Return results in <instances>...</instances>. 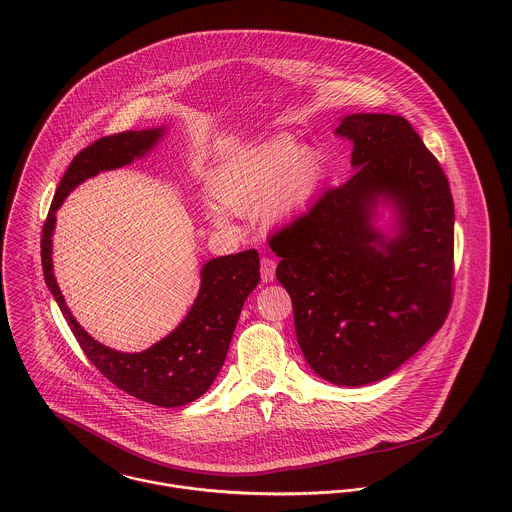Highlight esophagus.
Here are the masks:
<instances>
[{
    "mask_svg": "<svg viewBox=\"0 0 512 512\" xmlns=\"http://www.w3.org/2000/svg\"><path fill=\"white\" fill-rule=\"evenodd\" d=\"M260 274H262V282H272L276 278V260L270 256H264L260 262Z\"/></svg>",
    "mask_w": 512,
    "mask_h": 512,
    "instance_id": "1",
    "label": "esophagus"
}]
</instances>
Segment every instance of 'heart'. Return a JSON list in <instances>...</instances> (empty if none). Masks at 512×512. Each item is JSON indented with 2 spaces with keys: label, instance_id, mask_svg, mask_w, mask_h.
<instances>
[{
  "label": "heart",
  "instance_id": "obj_1",
  "mask_svg": "<svg viewBox=\"0 0 512 512\" xmlns=\"http://www.w3.org/2000/svg\"><path fill=\"white\" fill-rule=\"evenodd\" d=\"M321 179V161L315 151L299 149L290 138H276L220 177L215 195L222 207L234 213H258L286 217L309 203ZM209 217L217 224L226 222L220 207L211 205Z\"/></svg>",
  "mask_w": 512,
  "mask_h": 512
}]
</instances>
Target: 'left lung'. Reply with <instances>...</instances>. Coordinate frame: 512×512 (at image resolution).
Returning <instances> with one entry per match:
<instances>
[{
    "label": "left lung",
    "mask_w": 512,
    "mask_h": 512,
    "mask_svg": "<svg viewBox=\"0 0 512 512\" xmlns=\"http://www.w3.org/2000/svg\"><path fill=\"white\" fill-rule=\"evenodd\" d=\"M353 144L355 173L325 189L268 244L292 297L305 361L339 386L376 382L418 353L453 301V197L436 155L392 114H353L335 130ZM392 198L401 232L371 226Z\"/></svg>",
    "instance_id": "left-lung-1"
}]
</instances>
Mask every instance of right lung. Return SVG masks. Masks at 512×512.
<instances>
[{"label": "right lung", "mask_w": 512, "mask_h": 512, "mask_svg": "<svg viewBox=\"0 0 512 512\" xmlns=\"http://www.w3.org/2000/svg\"><path fill=\"white\" fill-rule=\"evenodd\" d=\"M161 130L122 132L96 140L74 155L67 167L41 234V262L47 288L57 299L80 349L116 388L163 408L185 406L203 396L224 365L226 351L250 292L260 282V256L254 248L213 258L201 270V290L181 325L144 353H118L94 341L74 319L53 276L51 234L55 213L78 183L98 171L116 169L144 155Z\"/></svg>", "instance_id": "1"}]
</instances>
